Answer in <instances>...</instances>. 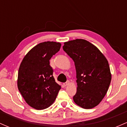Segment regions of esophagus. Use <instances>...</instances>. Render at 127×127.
Here are the masks:
<instances>
[{
	"instance_id": "1",
	"label": "esophagus",
	"mask_w": 127,
	"mask_h": 127,
	"mask_svg": "<svg viewBox=\"0 0 127 127\" xmlns=\"http://www.w3.org/2000/svg\"><path fill=\"white\" fill-rule=\"evenodd\" d=\"M69 84H70L69 81H67L66 82H65L64 84V86H67Z\"/></svg>"
}]
</instances>
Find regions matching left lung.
Wrapping results in <instances>:
<instances>
[{"label": "left lung", "instance_id": "left-lung-1", "mask_svg": "<svg viewBox=\"0 0 127 127\" xmlns=\"http://www.w3.org/2000/svg\"><path fill=\"white\" fill-rule=\"evenodd\" d=\"M63 49L75 63L78 87L74 102L84 109L95 107L104 97L111 81L107 59L95 45L84 39L64 42Z\"/></svg>", "mask_w": 127, "mask_h": 127}]
</instances>
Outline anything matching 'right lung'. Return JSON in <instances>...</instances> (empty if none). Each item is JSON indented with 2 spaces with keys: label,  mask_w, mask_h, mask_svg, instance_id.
<instances>
[{
  "label": "right lung",
  "mask_w": 127,
  "mask_h": 127,
  "mask_svg": "<svg viewBox=\"0 0 127 127\" xmlns=\"http://www.w3.org/2000/svg\"><path fill=\"white\" fill-rule=\"evenodd\" d=\"M61 45L50 41L39 43L25 55L19 67V91L26 103L37 110L49 107L61 89L49 65V60L59 51Z\"/></svg>",
  "instance_id": "right-lung-1"
}]
</instances>
